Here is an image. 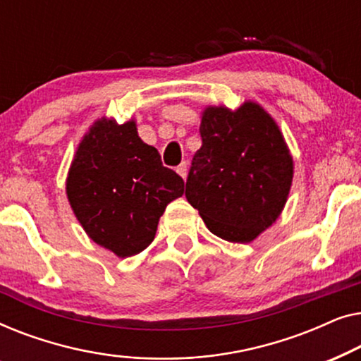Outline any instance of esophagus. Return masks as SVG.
<instances>
[{
	"label": "esophagus",
	"mask_w": 361,
	"mask_h": 361,
	"mask_svg": "<svg viewBox=\"0 0 361 361\" xmlns=\"http://www.w3.org/2000/svg\"><path fill=\"white\" fill-rule=\"evenodd\" d=\"M176 171H177V174L182 177V179H185V177H187V164H185V162H180V164L176 167Z\"/></svg>",
	"instance_id": "34e87169"
}]
</instances>
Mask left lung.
<instances>
[{
    "label": "left lung",
    "mask_w": 361,
    "mask_h": 361,
    "mask_svg": "<svg viewBox=\"0 0 361 361\" xmlns=\"http://www.w3.org/2000/svg\"><path fill=\"white\" fill-rule=\"evenodd\" d=\"M185 197L212 233L250 243L278 219L293 182V157L273 118L256 103L210 106L200 123Z\"/></svg>",
    "instance_id": "obj_1"
}]
</instances>
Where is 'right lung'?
Returning <instances> with one entry per match:
<instances>
[{
  "mask_svg": "<svg viewBox=\"0 0 361 361\" xmlns=\"http://www.w3.org/2000/svg\"><path fill=\"white\" fill-rule=\"evenodd\" d=\"M182 194V177L162 166L156 147L141 141L135 121H97L67 177L68 202L83 230L120 258L154 240L167 204Z\"/></svg>",
  "mask_w": 361,
  "mask_h": 361,
  "instance_id": "right-lung-1",
  "label": "right lung"
}]
</instances>
